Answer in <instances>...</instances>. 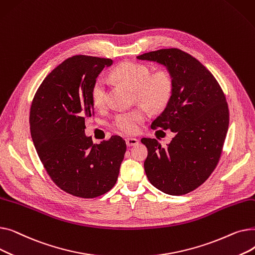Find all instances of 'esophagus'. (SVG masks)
<instances>
[{
  "label": "esophagus",
  "instance_id": "34e87169",
  "mask_svg": "<svg viewBox=\"0 0 255 255\" xmlns=\"http://www.w3.org/2000/svg\"><path fill=\"white\" fill-rule=\"evenodd\" d=\"M138 139L137 138H133V137H128L126 138V144L128 146H132V145H136L138 143Z\"/></svg>",
  "mask_w": 255,
  "mask_h": 255
}]
</instances>
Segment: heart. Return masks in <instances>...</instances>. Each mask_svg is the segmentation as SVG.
I'll list each match as a JSON object with an SVG mask.
<instances>
[{
  "instance_id": "heart-1",
  "label": "heart",
  "mask_w": 255,
  "mask_h": 255,
  "mask_svg": "<svg viewBox=\"0 0 255 255\" xmlns=\"http://www.w3.org/2000/svg\"><path fill=\"white\" fill-rule=\"evenodd\" d=\"M112 77L134 90L138 102L151 112L162 111L170 101L173 83L166 71L151 73V69L144 64L124 62L112 71ZM106 90V79L102 76L97 77L91 89L92 102L96 107L105 105ZM145 118L146 111L144 109L121 113L114 121V127L125 134H131L138 130L139 124Z\"/></svg>"
}]
</instances>
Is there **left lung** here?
<instances>
[{
    "mask_svg": "<svg viewBox=\"0 0 255 255\" xmlns=\"http://www.w3.org/2000/svg\"><path fill=\"white\" fill-rule=\"evenodd\" d=\"M136 58L165 66L173 83L170 101L151 127L170 130L175 137L165 148L155 138H141L148 149L145 175L166 194L189 193L219 162L230 124L225 95L206 67L181 49H159Z\"/></svg>",
    "mask_w": 255,
    "mask_h": 255,
    "instance_id": "1",
    "label": "left lung"
}]
</instances>
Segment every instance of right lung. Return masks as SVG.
<instances>
[{
  "instance_id": "add662e5",
  "label": "right lung",
  "mask_w": 255,
  "mask_h": 255,
  "mask_svg": "<svg viewBox=\"0 0 255 255\" xmlns=\"http://www.w3.org/2000/svg\"><path fill=\"white\" fill-rule=\"evenodd\" d=\"M113 60L74 56L40 85L31 105L30 129L37 154L50 179L71 195L93 198L115 186L126 152L118 135L93 143L85 120L94 114L91 89Z\"/></svg>"
}]
</instances>
